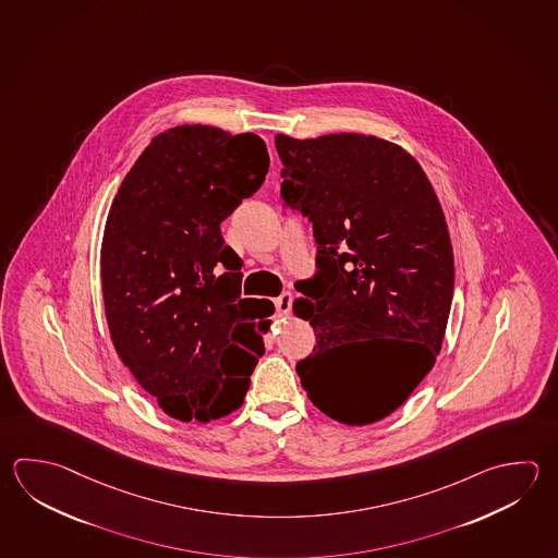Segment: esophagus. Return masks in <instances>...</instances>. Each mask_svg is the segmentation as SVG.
<instances>
[{"label":"esophagus","instance_id":"1","mask_svg":"<svg viewBox=\"0 0 558 558\" xmlns=\"http://www.w3.org/2000/svg\"><path fill=\"white\" fill-rule=\"evenodd\" d=\"M274 305H276V312H278L280 316H288L290 310H292V294L284 292V294L278 295V298L274 300Z\"/></svg>","mask_w":558,"mask_h":558}]
</instances>
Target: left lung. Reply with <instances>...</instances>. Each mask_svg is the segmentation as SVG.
Returning <instances> with one entry per match:
<instances>
[{
	"label": "left lung",
	"instance_id": "obj_1",
	"mask_svg": "<svg viewBox=\"0 0 558 558\" xmlns=\"http://www.w3.org/2000/svg\"><path fill=\"white\" fill-rule=\"evenodd\" d=\"M274 142L286 207L312 221L317 242L316 276L295 284V314L316 331L298 377L329 418L383 421L430 373L446 333L453 254L440 201L418 161L387 140Z\"/></svg>",
	"mask_w": 558,
	"mask_h": 558
}]
</instances>
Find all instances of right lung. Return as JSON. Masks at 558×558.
Masks as SVG:
<instances>
[{
	"instance_id": "1",
	"label": "right lung",
	"mask_w": 558,
	"mask_h": 558,
	"mask_svg": "<svg viewBox=\"0 0 558 558\" xmlns=\"http://www.w3.org/2000/svg\"><path fill=\"white\" fill-rule=\"evenodd\" d=\"M263 137L185 124L149 142L106 219L100 276L118 357L171 418L236 411L263 357V319L241 298L221 222L263 185Z\"/></svg>"
}]
</instances>
